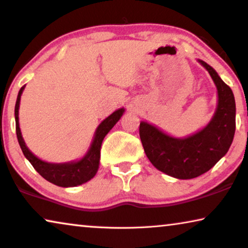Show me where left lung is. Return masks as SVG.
<instances>
[{
  "instance_id": "1",
  "label": "left lung",
  "mask_w": 248,
  "mask_h": 248,
  "mask_svg": "<svg viewBox=\"0 0 248 248\" xmlns=\"http://www.w3.org/2000/svg\"><path fill=\"white\" fill-rule=\"evenodd\" d=\"M198 62L208 71L217 87L215 114L202 130L185 138L171 137L148 122L140 123L144 152L158 170L174 178L191 179L210 170L232 143L236 130V104L230 88L212 66Z\"/></svg>"
}]
</instances>
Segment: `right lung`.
<instances>
[{
    "instance_id": "1",
    "label": "right lung",
    "mask_w": 248,
    "mask_h": 248,
    "mask_svg": "<svg viewBox=\"0 0 248 248\" xmlns=\"http://www.w3.org/2000/svg\"><path fill=\"white\" fill-rule=\"evenodd\" d=\"M26 86H23L20 89L16 98V108H15V117H16V138H18L20 148L25 155V157L28 159L32 167L36 169L37 172L40 176H43L46 181L52 183L54 185L61 186V187H74V186L84 184L91 178L94 177L97 174L98 168H99L100 161V148L103 143L104 138L106 137L108 132L114 127V125L120 121V118L123 116L125 109L120 108L115 110L113 114L101 122L96 128V132L93 134V139L91 141V144L86 155L79 160L69 161V162H61V164H54V162H47L39 159L37 155L32 154L26 145V142L23 140L21 130L19 126V107L20 99Z\"/></svg>"
}]
</instances>
